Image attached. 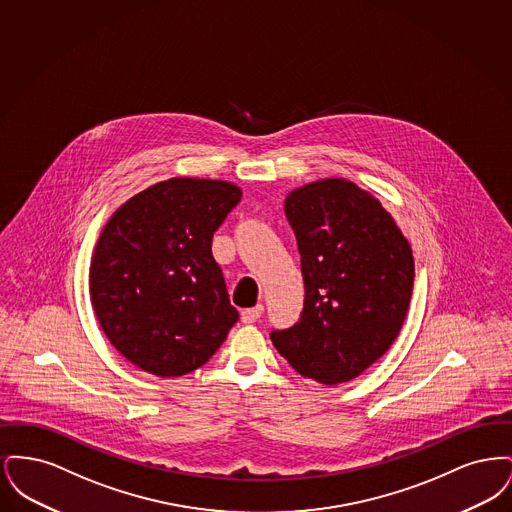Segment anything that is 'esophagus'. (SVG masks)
Wrapping results in <instances>:
<instances>
[{
  "label": "esophagus",
  "instance_id": "obj_1",
  "mask_svg": "<svg viewBox=\"0 0 512 512\" xmlns=\"http://www.w3.org/2000/svg\"><path fill=\"white\" fill-rule=\"evenodd\" d=\"M263 311H265L263 305H255V307H251V309H244V311H242V322H245V324L257 322V320L261 318V315H263Z\"/></svg>",
  "mask_w": 512,
  "mask_h": 512
}]
</instances>
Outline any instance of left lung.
I'll return each mask as SVG.
<instances>
[{"label":"left lung","instance_id":"left-lung-1","mask_svg":"<svg viewBox=\"0 0 512 512\" xmlns=\"http://www.w3.org/2000/svg\"><path fill=\"white\" fill-rule=\"evenodd\" d=\"M301 255L299 320L270 340L305 378L341 384L376 363L397 338L413 293L409 242L378 199L328 178L284 201Z\"/></svg>","mask_w":512,"mask_h":512}]
</instances>
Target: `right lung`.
Listing matches in <instances>:
<instances>
[{"instance_id": "obj_1", "label": "right lung", "mask_w": 512, "mask_h": 512, "mask_svg": "<svg viewBox=\"0 0 512 512\" xmlns=\"http://www.w3.org/2000/svg\"><path fill=\"white\" fill-rule=\"evenodd\" d=\"M240 199L230 182L171 178L105 224L90 267L92 307L132 365L161 378L194 372L238 322L211 244Z\"/></svg>"}]
</instances>
